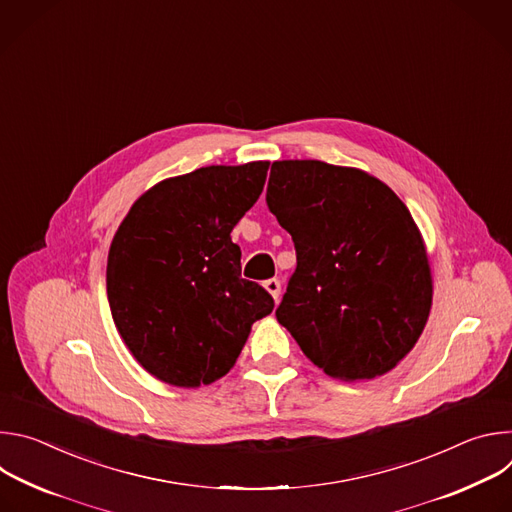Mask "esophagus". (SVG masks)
Instances as JSON below:
<instances>
[{
  "mask_svg": "<svg viewBox=\"0 0 512 512\" xmlns=\"http://www.w3.org/2000/svg\"><path fill=\"white\" fill-rule=\"evenodd\" d=\"M263 287L269 291V294H271V298L277 302L279 300V294H281V281L279 279H267L265 283H263Z\"/></svg>",
  "mask_w": 512,
  "mask_h": 512,
  "instance_id": "esophagus-1",
  "label": "esophagus"
}]
</instances>
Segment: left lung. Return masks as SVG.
<instances>
[{"mask_svg":"<svg viewBox=\"0 0 512 512\" xmlns=\"http://www.w3.org/2000/svg\"><path fill=\"white\" fill-rule=\"evenodd\" d=\"M265 200L298 257L277 322L328 377L362 381L395 369L433 296L409 208L379 178L318 160L273 162Z\"/></svg>","mask_w":512,"mask_h":512,"instance_id":"obj_1","label":"left lung"}]
</instances>
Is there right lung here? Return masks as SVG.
<instances>
[{"label": "right lung", "mask_w": 512, "mask_h": 512, "mask_svg": "<svg viewBox=\"0 0 512 512\" xmlns=\"http://www.w3.org/2000/svg\"><path fill=\"white\" fill-rule=\"evenodd\" d=\"M269 162L208 166L141 194L107 259L113 322L141 367L194 389L225 377L273 298L241 277L231 231L263 192Z\"/></svg>", "instance_id": "right-lung-1"}]
</instances>
